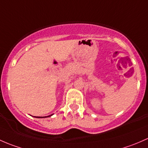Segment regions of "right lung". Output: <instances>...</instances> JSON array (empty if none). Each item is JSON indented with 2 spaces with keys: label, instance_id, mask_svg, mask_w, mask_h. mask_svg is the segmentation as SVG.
Here are the masks:
<instances>
[{
  "label": "right lung",
  "instance_id": "obj_1",
  "mask_svg": "<svg viewBox=\"0 0 148 148\" xmlns=\"http://www.w3.org/2000/svg\"><path fill=\"white\" fill-rule=\"evenodd\" d=\"M52 115H53V114H52ZM52 115H48V116H47V117H50V116H51ZM36 118H41V117H36ZM42 118H45V117H42Z\"/></svg>",
  "mask_w": 148,
  "mask_h": 148
}]
</instances>
